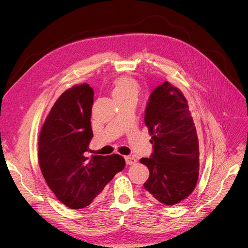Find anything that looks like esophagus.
<instances>
[{"label":"esophagus","instance_id":"1","mask_svg":"<svg viewBox=\"0 0 248 248\" xmlns=\"http://www.w3.org/2000/svg\"><path fill=\"white\" fill-rule=\"evenodd\" d=\"M125 162L127 165H132L136 162V159L134 157H131V156H125Z\"/></svg>","mask_w":248,"mask_h":248}]
</instances>
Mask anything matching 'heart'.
Returning a JSON list of instances; mask_svg holds the SVG:
<instances>
[{
    "label": "heart",
    "instance_id": "1",
    "mask_svg": "<svg viewBox=\"0 0 248 248\" xmlns=\"http://www.w3.org/2000/svg\"><path fill=\"white\" fill-rule=\"evenodd\" d=\"M141 92L139 82L131 76H120L113 81V93L118 101L137 100Z\"/></svg>",
    "mask_w": 248,
    "mask_h": 248
}]
</instances>
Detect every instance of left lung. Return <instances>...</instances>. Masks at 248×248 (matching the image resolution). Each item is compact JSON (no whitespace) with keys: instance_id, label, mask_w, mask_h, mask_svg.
Masks as SVG:
<instances>
[{"instance_id":"1","label":"left lung","mask_w":248,"mask_h":248,"mask_svg":"<svg viewBox=\"0 0 248 248\" xmlns=\"http://www.w3.org/2000/svg\"><path fill=\"white\" fill-rule=\"evenodd\" d=\"M144 122L153 144L151 157L140 159L150 172L144 188L163 204H177L192 193L199 175L196 127L183 93L167 81L156 87Z\"/></svg>"}]
</instances>
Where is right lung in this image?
I'll list each match as a JSON object with an SVG mask.
<instances>
[{"mask_svg":"<svg viewBox=\"0 0 248 248\" xmlns=\"http://www.w3.org/2000/svg\"><path fill=\"white\" fill-rule=\"evenodd\" d=\"M89 84L74 85L55 102L38 141L39 165L58 200L71 209L90 205L125 167L121 155L86 157L93 137Z\"/></svg>","mask_w":248,"mask_h":248,"instance_id":"right-lung-1","label":"right lung"}]
</instances>
